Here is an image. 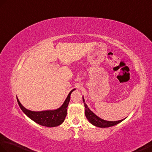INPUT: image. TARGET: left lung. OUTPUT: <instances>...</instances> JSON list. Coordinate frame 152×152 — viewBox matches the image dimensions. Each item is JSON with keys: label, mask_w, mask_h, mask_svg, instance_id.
<instances>
[{"label": "left lung", "mask_w": 152, "mask_h": 152, "mask_svg": "<svg viewBox=\"0 0 152 152\" xmlns=\"http://www.w3.org/2000/svg\"><path fill=\"white\" fill-rule=\"evenodd\" d=\"M83 102L84 103L85 108H86V110H85V114H86V118H87L88 121H89L91 124L93 125L98 127V128H109V127H111L118 124V123L121 122L122 121H124L126 118H124L121 121H105L104 119H102L100 118L99 116L95 115L94 113L90 110L89 108L88 107L87 105L85 102V99L83 96Z\"/></svg>", "instance_id": "obj_1"}]
</instances>
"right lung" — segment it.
<instances>
[{"label":"right lung","instance_id":"1","mask_svg":"<svg viewBox=\"0 0 152 152\" xmlns=\"http://www.w3.org/2000/svg\"><path fill=\"white\" fill-rule=\"evenodd\" d=\"M75 90H76V89H74L70 91L61 107L54 109V110H45L42 111H31L24 107L20 104L17 97V100L21 110L28 117H29L31 120L41 126L52 128V127H56L61 125L64 122L66 116L67 107L70 99V94Z\"/></svg>","mask_w":152,"mask_h":152}]
</instances>
